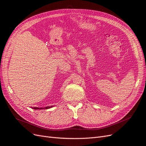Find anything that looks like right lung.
<instances>
[{"label":"right lung","mask_w":146,"mask_h":146,"mask_svg":"<svg viewBox=\"0 0 146 146\" xmlns=\"http://www.w3.org/2000/svg\"><path fill=\"white\" fill-rule=\"evenodd\" d=\"M52 107H53V106H50V107H46L45 108H38V107H33V108H32H32H33L35 110H42V109H48V108H50Z\"/></svg>","instance_id":"1"}]
</instances>
